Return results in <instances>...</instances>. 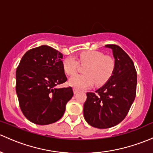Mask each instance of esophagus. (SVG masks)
Wrapping results in <instances>:
<instances>
[{
    "label": "esophagus",
    "mask_w": 153,
    "mask_h": 153,
    "mask_svg": "<svg viewBox=\"0 0 153 153\" xmlns=\"http://www.w3.org/2000/svg\"><path fill=\"white\" fill-rule=\"evenodd\" d=\"M73 92H74V94H76L78 93V90L75 89H73Z\"/></svg>",
    "instance_id": "esophagus-1"
}]
</instances>
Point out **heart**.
Masks as SVG:
<instances>
[{
    "instance_id": "1",
    "label": "heart",
    "mask_w": 153,
    "mask_h": 153,
    "mask_svg": "<svg viewBox=\"0 0 153 153\" xmlns=\"http://www.w3.org/2000/svg\"><path fill=\"white\" fill-rule=\"evenodd\" d=\"M79 62L87 64L83 69L84 74H78L69 80V85L75 89H84L94 83L97 86L104 84L111 75L114 69V62L97 51H83L79 55ZM78 61L73 56H68L63 61V68L67 75H73L78 68Z\"/></svg>"
}]
</instances>
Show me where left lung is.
Returning <instances> with one entry per match:
<instances>
[{"label": "left lung", "mask_w": 153, "mask_h": 153, "mask_svg": "<svg viewBox=\"0 0 153 153\" xmlns=\"http://www.w3.org/2000/svg\"><path fill=\"white\" fill-rule=\"evenodd\" d=\"M114 58V69L105 84L86 93L83 116L89 125L100 129L115 126L125 118L136 97L137 73L130 56L117 45H106Z\"/></svg>", "instance_id": "1"}]
</instances>
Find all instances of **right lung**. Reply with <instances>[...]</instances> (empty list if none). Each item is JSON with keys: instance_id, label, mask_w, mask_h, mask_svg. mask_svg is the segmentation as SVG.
Listing matches in <instances>:
<instances>
[{"instance_id": "add662e5", "label": "right lung", "mask_w": 153, "mask_h": 153, "mask_svg": "<svg viewBox=\"0 0 153 153\" xmlns=\"http://www.w3.org/2000/svg\"><path fill=\"white\" fill-rule=\"evenodd\" d=\"M63 55L48 45L30 49L16 70V92L22 114L31 123H56L64 114L73 96L72 87L56 86L67 81Z\"/></svg>"}]
</instances>
